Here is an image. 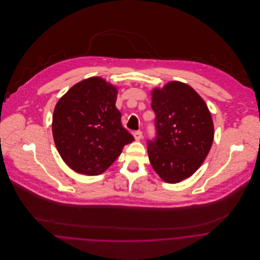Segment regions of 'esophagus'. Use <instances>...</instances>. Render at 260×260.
<instances>
[{"instance_id": "34e87169", "label": "esophagus", "mask_w": 260, "mask_h": 260, "mask_svg": "<svg viewBox=\"0 0 260 260\" xmlns=\"http://www.w3.org/2000/svg\"><path fill=\"white\" fill-rule=\"evenodd\" d=\"M133 136H134V138H135V140H136V141H139L140 139H142V137H143V133H142L141 131H136V132H134Z\"/></svg>"}]
</instances>
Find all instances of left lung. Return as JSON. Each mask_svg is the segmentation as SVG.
<instances>
[{"label": "left lung", "mask_w": 260, "mask_h": 260, "mask_svg": "<svg viewBox=\"0 0 260 260\" xmlns=\"http://www.w3.org/2000/svg\"><path fill=\"white\" fill-rule=\"evenodd\" d=\"M157 137L148 143L149 161L167 183L190 177L207 157L214 125L205 101L189 85L171 81L151 91Z\"/></svg>", "instance_id": "obj_1"}]
</instances>
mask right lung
I'll use <instances>...</instances> for the list:
<instances>
[{
    "mask_svg": "<svg viewBox=\"0 0 260 260\" xmlns=\"http://www.w3.org/2000/svg\"><path fill=\"white\" fill-rule=\"evenodd\" d=\"M117 95L116 86L91 77L75 84L57 102L52 121L54 142L75 172L102 174L134 140L121 124Z\"/></svg>",
    "mask_w": 260,
    "mask_h": 260,
    "instance_id": "right-lung-1",
    "label": "right lung"
}]
</instances>
